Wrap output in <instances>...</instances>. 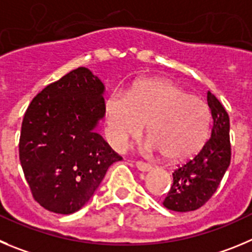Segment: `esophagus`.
<instances>
[{
	"label": "esophagus",
	"instance_id": "esophagus-1",
	"mask_svg": "<svg viewBox=\"0 0 252 252\" xmlns=\"http://www.w3.org/2000/svg\"><path fill=\"white\" fill-rule=\"evenodd\" d=\"M135 166H137L138 170L140 171H149L153 169V166L150 165V164L144 163V161H135Z\"/></svg>",
	"mask_w": 252,
	"mask_h": 252
}]
</instances>
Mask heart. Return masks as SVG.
Masks as SVG:
<instances>
[{
  "instance_id": "b5f03b06",
  "label": "heart",
  "mask_w": 252,
  "mask_h": 252,
  "mask_svg": "<svg viewBox=\"0 0 252 252\" xmlns=\"http://www.w3.org/2000/svg\"><path fill=\"white\" fill-rule=\"evenodd\" d=\"M211 114L200 98L168 79L142 81L128 95L114 92L105 100L107 135L122 149L144 129L145 149L180 161L196 154L209 137Z\"/></svg>"
}]
</instances>
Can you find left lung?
Here are the masks:
<instances>
[{
    "label": "left lung",
    "instance_id": "left-lung-1",
    "mask_svg": "<svg viewBox=\"0 0 252 252\" xmlns=\"http://www.w3.org/2000/svg\"><path fill=\"white\" fill-rule=\"evenodd\" d=\"M208 104L214 121L211 137L197 154L174 170L173 185L163 201L169 210L187 213L201 208L216 191L230 165L229 114L211 92H208Z\"/></svg>",
    "mask_w": 252,
    "mask_h": 252
}]
</instances>
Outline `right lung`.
Here are the masks:
<instances>
[{
	"instance_id": "right-lung-1",
	"label": "right lung",
	"mask_w": 252,
	"mask_h": 252,
	"mask_svg": "<svg viewBox=\"0 0 252 252\" xmlns=\"http://www.w3.org/2000/svg\"><path fill=\"white\" fill-rule=\"evenodd\" d=\"M104 86L86 67L48 84L25 113L20 161L33 199L56 214L76 213L122 157L95 131Z\"/></svg>"
}]
</instances>
